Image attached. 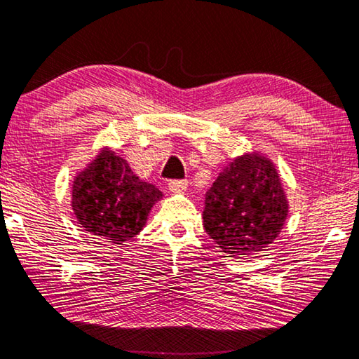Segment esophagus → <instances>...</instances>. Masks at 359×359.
Segmentation results:
<instances>
[{
	"label": "esophagus",
	"instance_id": "esophagus-1",
	"mask_svg": "<svg viewBox=\"0 0 359 359\" xmlns=\"http://www.w3.org/2000/svg\"><path fill=\"white\" fill-rule=\"evenodd\" d=\"M168 189L172 192H184L187 189V181L186 180H172L168 183Z\"/></svg>",
	"mask_w": 359,
	"mask_h": 359
}]
</instances>
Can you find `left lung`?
Here are the masks:
<instances>
[{"instance_id": "1", "label": "left lung", "mask_w": 359, "mask_h": 359, "mask_svg": "<svg viewBox=\"0 0 359 359\" xmlns=\"http://www.w3.org/2000/svg\"><path fill=\"white\" fill-rule=\"evenodd\" d=\"M286 216L277 168L256 152L235 158L205 196V231L231 256L264 251L278 237Z\"/></svg>"}]
</instances>
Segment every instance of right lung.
I'll use <instances>...</instances> for the list:
<instances>
[{
	"label": "right lung",
	"mask_w": 359,
	"mask_h": 359,
	"mask_svg": "<svg viewBox=\"0 0 359 359\" xmlns=\"http://www.w3.org/2000/svg\"><path fill=\"white\" fill-rule=\"evenodd\" d=\"M162 192L141 181L127 161L103 149L73 181V211L81 227L122 245L144 227Z\"/></svg>",
	"instance_id": "obj_1"
}]
</instances>
